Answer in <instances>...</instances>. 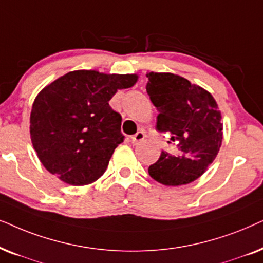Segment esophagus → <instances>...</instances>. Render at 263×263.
Here are the masks:
<instances>
[{
    "label": "esophagus",
    "mask_w": 263,
    "mask_h": 263,
    "mask_svg": "<svg viewBox=\"0 0 263 263\" xmlns=\"http://www.w3.org/2000/svg\"><path fill=\"white\" fill-rule=\"evenodd\" d=\"M144 137H145L144 132H143V131H138L137 134L132 136L131 141H132V143H134L135 145H137V144H139V143H141V142L143 141V139H144Z\"/></svg>",
    "instance_id": "34e87169"
}]
</instances>
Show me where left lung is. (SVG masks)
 Listing matches in <instances>:
<instances>
[{"mask_svg": "<svg viewBox=\"0 0 263 263\" xmlns=\"http://www.w3.org/2000/svg\"><path fill=\"white\" fill-rule=\"evenodd\" d=\"M146 92L159 110L156 129L178 142L177 156L162 152L149 176L166 186L198 179L222 143L221 113L211 92L173 73H146Z\"/></svg>", "mask_w": 263, "mask_h": 263, "instance_id": "left-lung-1", "label": "left lung"}]
</instances>
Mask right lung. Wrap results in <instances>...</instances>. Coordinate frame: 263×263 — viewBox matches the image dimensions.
<instances>
[{
    "label": "right lung",
    "mask_w": 263,
    "mask_h": 263,
    "mask_svg": "<svg viewBox=\"0 0 263 263\" xmlns=\"http://www.w3.org/2000/svg\"><path fill=\"white\" fill-rule=\"evenodd\" d=\"M137 79V74L79 69L38 93L31 109L30 135L48 172L76 186L93 183L106 172L115 148L124 142L121 115L108 102Z\"/></svg>",
    "instance_id": "add662e5"
}]
</instances>
